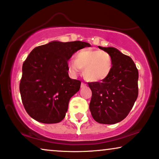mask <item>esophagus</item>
Here are the masks:
<instances>
[{
    "label": "esophagus",
    "mask_w": 159,
    "mask_h": 159,
    "mask_svg": "<svg viewBox=\"0 0 159 159\" xmlns=\"http://www.w3.org/2000/svg\"><path fill=\"white\" fill-rule=\"evenodd\" d=\"M84 87H86V84L84 83V82H82V83H81V88H84Z\"/></svg>",
    "instance_id": "34e87169"
}]
</instances>
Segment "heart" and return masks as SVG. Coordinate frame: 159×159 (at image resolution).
I'll list each match as a JSON object with an SVG mask.
<instances>
[{"label":"heart","mask_w":159,"mask_h":159,"mask_svg":"<svg viewBox=\"0 0 159 159\" xmlns=\"http://www.w3.org/2000/svg\"><path fill=\"white\" fill-rule=\"evenodd\" d=\"M112 58L108 52L93 49H81L76 54L75 61H70L68 67L76 75L83 69L84 78L90 82H102L110 75Z\"/></svg>","instance_id":"obj_1"}]
</instances>
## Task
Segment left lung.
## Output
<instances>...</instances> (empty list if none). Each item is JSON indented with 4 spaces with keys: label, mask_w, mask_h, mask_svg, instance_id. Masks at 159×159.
Listing matches in <instances>:
<instances>
[{
    "label": "left lung",
    "mask_w": 159,
    "mask_h": 159,
    "mask_svg": "<svg viewBox=\"0 0 159 159\" xmlns=\"http://www.w3.org/2000/svg\"><path fill=\"white\" fill-rule=\"evenodd\" d=\"M98 48L111 55L112 69L106 80L88 83L92 91L89 108L96 122L115 124L129 115L137 100L139 73L133 60L117 49Z\"/></svg>",
    "instance_id": "1"
}]
</instances>
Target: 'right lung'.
Masks as SVG:
<instances>
[{
  "label": "right lung",
  "mask_w": 159,
  "mask_h": 159,
  "mask_svg": "<svg viewBox=\"0 0 159 159\" xmlns=\"http://www.w3.org/2000/svg\"><path fill=\"white\" fill-rule=\"evenodd\" d=\"M89 43L52 41L34 48L22 65L20 92L26 112L43 123L64 118L70 98L79 91L81 82L69 76L68 61Z\"/></svg>",
  "instance_id": "add662e5"
}]
</instances>
